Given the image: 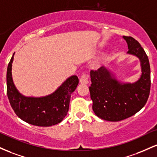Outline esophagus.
<instances>
[{
  "instance_id": "esophagus-1",
  "label": "esophagus",
  "mask_w": 157,
  "mask_h": 157,
  "mask_svg": "<svg viewBox=\"0 0 157 157\" xmlns=\"http://www.w3.org/2000/svg\"><path fill=\"white\" fill-rule=\"evenodd\" d=\"M89 75L87 73H83L81 74L80 75V83L82 84H87L89 83Z\"/></svg>"
}]
</instances>
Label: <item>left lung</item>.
Instances as JSON below:
<instances>
[{
  "label": "left lung",
  "instance_id": "obj_1",
  "mask_svg": "<svg viewBox=\"0 0 157 157\" xmlns=\"http://www.w3.org/2000/svg\"><path fill=\"white\" fill-rule=\"evenodd\" d=\"M128 46V53L140 59L142 75L133 84H121L113 78L104 67L91 70L90 98L93 110L98 117L118 121L132 117L145 105L151 90L149 60L140 44L133 37L123 36Z\"/></svg>",
  "mask_w": 157,
  "mask_h": 157
}]
</instances>
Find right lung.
<instances>
[{"label":"right lung","mask_w":157,"mask_h":157,"mask_svg":"<svg viewBox=\"0 0 157 157\" xmlns=\"http://www.w3.org/2000/svg\"><path fill=\"white\" fill-rule=\"evenodd\" d=\"M14 56V54H13ZM6 72V93L15 114L26 122L36 126L48 127L59 124L69 110L70 97L79 81L76 75L67 79L55 93L42 98L24 97L15 88L12 78V63Z\"/></svg>","instance_id":"add662e5"}]
</instances>
